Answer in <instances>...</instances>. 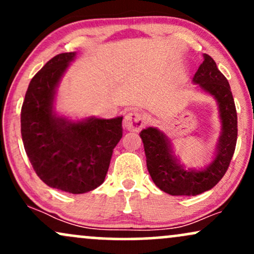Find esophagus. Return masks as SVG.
Segmentation results:
<instances>
[{
  "label": "esophagus",
  "instance_id": "34e87169",
  "mask_svg": "<svg viewBox=\"0 0 254 254\" xmlns=\"http://www.w3.org/2000/svg\"><path fill=\"white\" fill-rule=\"evenodd\" d=\"M145 124V117L143 113L131 111L124 118V127L130 131H139Z\"/></svg>",
  "mask_w": 254,
  "mask_h": 254
}]
</instances>
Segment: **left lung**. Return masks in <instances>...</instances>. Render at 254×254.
Wrapping results in <instances>:
<instances>
[{
    "mask_svg": "<svg viewBox=\"0 0 254 254\" xmlns=\"http://www.w3.org/2000/svg\"><path fill=\"white\" fill-rule=\"evenodd\" d=\"M203 57L192 82L216 100L222 125L210 164L202 170H186L174 156L171 141L162 131L149 127L139 133L151 179L160 190L172 196H197L214 188L228 170L237 145L238 116L228 80L209 55Z\"/></svg>",
    "mask_w": 254,
    "mask_h": 254,
    "instance_id": "left-lung-1",
    "label": "left lung"
}]
</instances>
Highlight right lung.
<instances>
[{"label": "right lung", "mask_w": 254, "mask_h": 254, "mask_svg": "<svg viewBox=\"0 0 254 254\" xmlns=\"http://www.w3.org/2000/svg\"><path fill=\"white\" fill-rule=\"evenodd\" d=\"M75 56L57 55L32 78L21 107V136L37 176L50 188L78 194L104 183L123 136V117L71 121L57 115L56 89Z\"/></svg>", "instance_id": "right-lung-1"}]
</instances>
